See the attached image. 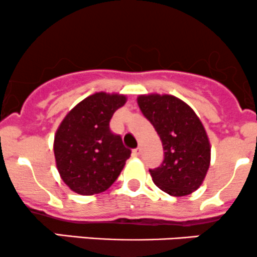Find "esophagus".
I'll use <instances>...</instances> for the list:
<instances>
[{
    "label": "esophagus",
    "instance_id": "obj_1",
    "mask_svg": "<svg viewBox=\"0 0 257 257\" xmlns=\"http://www.w3.org/2000/svg\"><path fill=\"white\" fill-rule=\"evenodd\" d=\"M140 154H141V148H136L132 151V155H134V157H140Z\"/></svg>",
    "mask_w": 257,
    "mask_h": 257
}]
</instances>
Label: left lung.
Wrapping results in <instances>:
<instances>
[{
	"mask_svg": "<svg viewBox=\"0 0 257 257\" xmlns=\"http://www.w3.org/2000/svg\"><path fill=\"white\" fill-rule=\"evenodd\" d=\"M137 103L164 148L161 165L149 170L153 182L174 197L192 194L203 183L211 159L200 119L187 103L171 94H141Z\"/></svg>",
	"mask_w": 257,
	"mask_h": 257,
	"instance_id": "left-lung-1",
	"label": "left lung"
}]
</instances>
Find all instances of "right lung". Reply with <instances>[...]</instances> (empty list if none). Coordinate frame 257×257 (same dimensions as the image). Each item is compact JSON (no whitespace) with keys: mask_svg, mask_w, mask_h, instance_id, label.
Wrapping results in <instances>:
<instances>
[{"mask_svg":"<svg viewBox=\"0 0 257 257\" xmlns=\"http://www.w3.org/2000/svg\"><path fill=\"white\" fill-rule=\"evenodd\" d=\"M125 103L123 94L97 92L75 105L60 122L53 144L57 169L77 194L106 191L131 155L109 127L113 114Z\"/></svg>","mask_w":257,"mask_h":257,"instance_id":"obj_1","label":"right lung"}]
</instances>
